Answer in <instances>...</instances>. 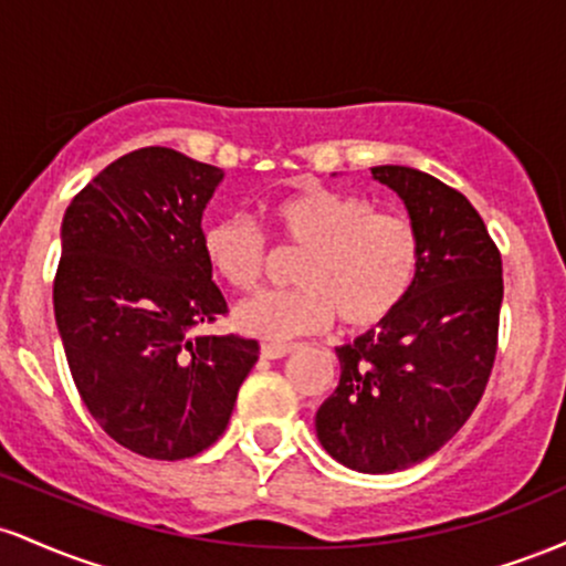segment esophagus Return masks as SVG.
<instances>
[{"mask_svg":"<svg viewBox=\"0 0 566 566\" xmlns=\"http://www.w3.org/2000/svg\"><path fill=\"white\" fill-rule=\"evenodd\" d=\"M295 350L292 343H263L261 346V356L263 359H282V356H287Z\"/></svg>","mask_w":566,"mask_h":566,"instance_id":"esophagus-1","label":"esophagus"}]
</instances>
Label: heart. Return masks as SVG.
<instances>
[{"label": "heart", "instance_id": "obj_1", "mask_svg": "<svg viewBox=\"0 0 566 566\" xmlns=\"http://www.w3.org/2000/svg\"><path fill=\"white\" fill-rule=\"evenodd\" d=\"M282 242L303 250L292 271L297 290L265 292L242 303L237 327L263 340H290L337 316L348 329L386 322L407 301L420 274V233L412 220L375 212L367 199L311 186L271 205ZM205 261L239 292L258 287L265 242L250 220L226 216L201 229Z\"/></svg>", "mask_w": 566, "mask_h": 566}]
</instances>
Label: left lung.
Returning <instances> with one entry per match:
<instances>
[{"label":"left lung","mask_w":566,"mask_h":566,"mask_svg":"<svg viewBox=\"0 0 566 566\" xmlns=\"http://www.w3.org/2000/svg\"><path fill=\"white\" fill-rule=\"evenodd\" d=\"M420 233V274L399 308L335 348L340 382L316 412V437L359 473L431 458L482 399L497 350L503 263L460 191L405 165L373 167Z\"/></svg>","instance_id":"obj_1"}]
</instances>
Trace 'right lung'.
I'll return each mask as SVG.
<instances>
[{
  "instance_id": "1",
  "label": "right lung",
  "mask_w": 566,
  "mask_h": 566,
  "mask_svg": "<svg viewBox=\"0 0 566 566\" xmlns=\"http://www.w3.org/2000/svg\"><path fill=\"white\" fill-rule=\"evenodd\" d=\"M220 167L148 146L97 172L61 226L53 305L71 378L97 426L154 460L226 431L258 340L197 335L226 314L201 252Z\"/></svg>"
}]
</instances>
